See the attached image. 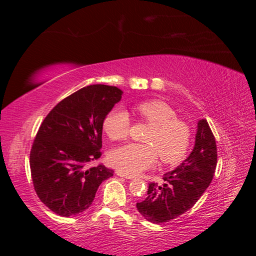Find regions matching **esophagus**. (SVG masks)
<instances>
[{"mask_svg": "<svg viewBox=\"0 0 256 256\" xmlns=\"http://www.w3.org/2000/svg\"><path fill=\"white\" fill-rule=\"evenodd\" d=\"M116 176H119V177H124L126 179H134V176H128V174H125V173H122V171H116Z\"/></svg>", "mask_w": 256, "mask_h": 256, "instance_id": "1", "label": "esophagus"}]
</instances>
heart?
<instances>
[{"mask_svg":"<svg viewBox=\"0 0 256 256\" xmlns=\"http://www.w3.org/2000/svg\"><path fill=\"white\" fill-rule=\"evenodd\" d=\"M134 110L138 118L150 126L144 137L146 144L128 143L113 149L108 155L110 165L125 174L134 176L154 166L158 156L164 165L180 162L192 142L189 125L178 119L171 106L160 100L140 102ZM102 128L110 140H124L130 130L128 113L122 107L112 108L104 116Z\"/></svg>","mask_w":256,"mask_h":256,"instance_id":"1","label":"heart"}]
</instances>
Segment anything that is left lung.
Segmentation results:
<instances>
[{
    "label": "left lung",
    "instance_id": "obj_1",
    "mask_svg": "<svg viewBox=\"0 0 256 256\" xmlns=\"http://www.w3.org/2000/svg\"><path fill=\"white\" fill-rule=\"evenodd\" d=\"M216 143L207 120L198 124L192 154L171 172L164 174L165 183H150L144 201L137 202L138 212L148 222L162 224L192 207L212 182L216 172Z\"/></svg>",
    "mask_w": 256,
    "mask_h": 256
}]
</instances>
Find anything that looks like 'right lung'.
I'll return each instance as SVG.
<instances>
[{
	"label": "right lung",
	"instance_id": "right-lung-1",
	"mask_svg": "<svg viewBox=\"0 0 256 256\" xmlns=\"http://www.w3.org/2000/svg\"><path fill=\"white\" fill-rule=\"evenodd\" d=\"M116 86L95 84L60 101L40 124L30 152L34 192L61 216L86 210L98 186L113 176L104 165L88 168L102 152V122L122 100Z\"/></svg>",
	"mask_w": 256,
	"mask_h": 256
}]
</instances>
